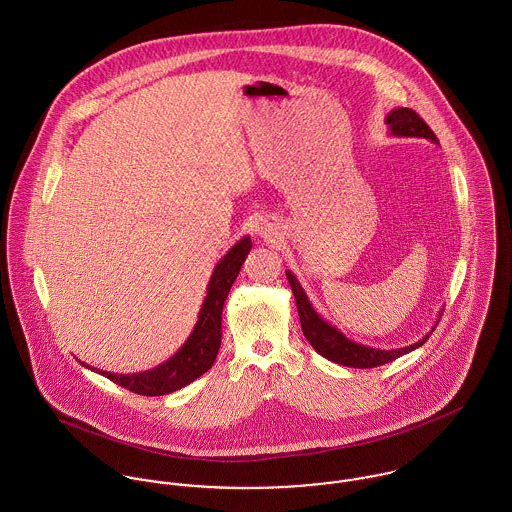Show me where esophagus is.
Segmentation results:
<instances>
[{
	"instance_id": "obj_1",
	"label": "esophagus",
	"mask_w": 512,
	"mask_h": 512,
	"mask_svg": "<svg viewBox=\"0 0 512 512\" xmlns=\"http://www.w3.org/2000/svg\"><path fill=\"white\" fill-rule=\"evenodd\" d=\"M254 234L260 236V238H270L274 232H272V228H270V224H268L266 220H260V222H256V226H254Z\"/></svg>"
}]
</instances>
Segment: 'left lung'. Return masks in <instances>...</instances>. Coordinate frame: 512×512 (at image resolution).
Returning <instances> with one entry per match:
<instances>
[{"label":"left lung","instance_id":"8db88e82","mask_svg":"<svg viewBox=\"0 0 512 512\" xmlns=\"http://www.w3.org/2000/svg\"><path fill=\"white\" fill-rule=\"evenodd\" d=\"M384 124L388 126V136L394 138H424L430 140L432 144H438L436 134L430 130V126L410 108H394L386 114ZM286 278L292 286L293 297H295V305H297V313H299V321H301V329L305 339L309 341V345L327 361H333L337 365L351 366V368H372V366L386 365L396 361L398 357H404L412 351H416L418 347H422L432 331L438 327H432L430 333H426L422 339H418L416 343L408 345V347H400V349H376V347H368L363 343H357L353 339H349L341 329H337L333 323H329L327 319H323L317 309L313 307V303L309 301L307 293L303 290V286L299 284V280L295 278L290 270L286 272ZM443 311H439L441 317Z\"/></svg>","mask_w":512,"mask_h":512}]
</instances>
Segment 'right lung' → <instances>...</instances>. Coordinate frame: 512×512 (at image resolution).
<instances>
[{"label": "right lung", "mask_w": 512, "mask_h": 512, "mask_svg": "<svg viewBox=\"0 0 512 512\" xmlns=\"http://www.w3.org/2000/svg\"><path fill=\"white\" fill-rule=\"evenodd\" d=\"M252 248L250 236H242L217 262L213 276L207 286V295L197 315V323L187 337V341L179 347V351L169 357L165 363L149 368L144 372L118 374L100 370L94 366L78 361L88 370H94L122 388H128L142 396H163L175 390L185 388L199 376H203L219 355L220 339H222V307L228 292Z\"/></svg>", "instance_id": "obj_1"}]
</instances>
